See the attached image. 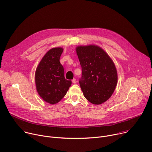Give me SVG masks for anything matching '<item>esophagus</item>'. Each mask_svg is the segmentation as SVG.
Listing matches in <instances>:
<instances>
[{"label":"esophagus","instance_id":"1","mask_svg":"<svg viewBox=\"0 0 152 152\" xmlns=\"http://www.w3.org/2000/svg\"><path fill=\"white\" fill-rule=\"evenodd\" d=\"M72 82H73V83H76L77 82V81H76V79L75 78H74V79L72 80Z\"/></svg>","mask_w":152,"mask_h":152}]
</instances>
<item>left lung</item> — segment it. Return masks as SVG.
Here are the masks:
<instances>
[{"instance_id":"8db88e82","label":"left lung","mask_w":152,"mask_h":152,"mask_svg":"<svg viewBox=\"0 0 152 152\" xmlns=\"http://www.w3.org/2000/svg\"><path fill=\"white\" fill-rule=\"evenodd\" d=\"M76 50L82 67L79 84L85 97L94 104L104 103L112 96L117 83L114 62L97 46H80Z\"/></svg>"}]
</instances>
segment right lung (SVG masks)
Segmentation results:
<instances>
[{
    "mask_svg": "<svg viewBox=\"0 0 152 152\" xmlns=\"http://www.w3.org/2000/svg\"><path fill=\"white\" fill-rule=\"evenodd\" d=\"M62 48L50 49L42 57L35 72V85L39 96L53 104L66 94L72 81L65 79L64 69L59 62Z\"/></svg>",
    "mask_w": 152,
    "mask_h": 152,
    "instance_id": "add662e5",
    "label": "right lung"
}]
</instances>
